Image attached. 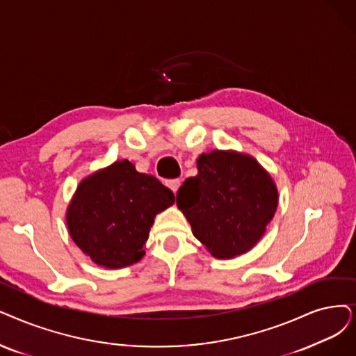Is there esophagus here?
<instances>
[{"mask_svg":"<svg viewBox=\"0 0 356 356\" xmlns=\"http://www.w3.org/2000/svg\"><path fill=\"white\" fill-rule=\"evenodd\" d=\"M166 186L172 190L174 193H177L178 191V188L181 187V181L179 179H169V181H166Z\"/></svg>","mask_w":356,"mask_h":356,"instance_id":"34e87169","label":"esophagus"}]
</instances>
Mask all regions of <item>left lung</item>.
<instances>
[{"label": "left lung", "mask_w": 356, "mask_h": 356, "mask_svg": "<svg viewBox=\"0 0 356 356\" xmlns=\"http://www.w3.org/2000/svg\"><path fill=\"white\" fill-rule=\"evenodd\" d=\"M197 168L177 193L194 236L218 259L247 252L275 216V182L257 161L235 152L202 154Z\"/></svg>", "instance_id": "1"}]
</instances>
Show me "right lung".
<instances>
[{"label":"right lung","instance_id":"1","mask_svg":"<svg viewBox=\"0 0 356 356\" xmlns=\"http://www.w3.org/2000/svg\"><path fill=\"white\" fill-rule=\"evenodd\" d=\"M174 202L158 178L120 161L80 182L67 211L68 231L96 264L127 267L145 255L156 213Z\"/></svg>","mask_w":356,"mask_h":356}]
</instances>
